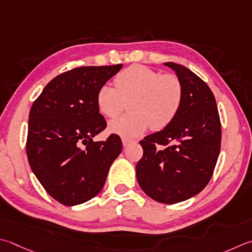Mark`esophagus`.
<instances>
[{
	"label": "esophagus",
	"instance_id": "esophagus-1",
	"mask_svg": "<svg viewBox=\"0 0 252 252\" xmlns=\"http://www.w3.org/2000/svg\"><path fill=\"white\" fill-rule=\"evenodd\" d=\"M132 143H135V140H132V139H130V137H126V136L122 137V144L125 147L132 144Z\"/></svg>",
	"mask_w": 252,
	"mask_h": 252
}]
</instances>
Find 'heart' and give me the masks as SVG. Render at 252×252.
I'll list each match as a JSON object with an SVG mask.
<instances>
[{
  "label": "heart",
  "mask_w": 252,
  "mask_h": 252,
  "mask_svg": "<svg viewBox=\"0 0 252 252\" xmlns=\"http://www.w3.org/2000/svg\"><path fill=\"white\" fill-rule=\"evenodd\" d=\"M116 88L105 84L97 92L98 110L107 118H116L130 101V115L109 123V131L122 136H139L149 126L159 131L175 120L184 101V86L174 74H161L135 64L115 78Z\"/></svg>",
  "instance_id": "1"
}]
</instances>
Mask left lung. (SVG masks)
I'll return each mask as SVG.
<instances>
[{
  "mask_svg": "<svg viewBox=\"0 0 252 252\" xmlns=\"http://www.w3.org/2000/svg\"><path fill=\"white\" fill-rule=\"evenodd\" d=\"M164 64L181 81L184 101L168 126L140 142L143 157L136 165V178L150 198L174 204L198 194L209 184L220 155L221 127L215 97L206 83L184 65Z\"/></svg>",
  "mask_w": 252,
  "mask_h": 252,
  "instance_id": "left-lung-1",
  "label": "left lung"
}]
</instances>
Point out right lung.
<instances>
[{
    "instance_id": "right-lung-1",
    "label": "right lung",
    "mask_w": 252,
    "mask_h": 252,
    "mask_svg": "<svg viewBox=\"0 0 252 252\" xmlns=\"http://www.w3.org/2000/svg\"><path fill=\"white\" fill-rule=\"evenodd\" d=\"M121 67L81 66L64 72L49 82L32 103L28 162L44 190L63 205L82 204L99 193L122 151L117 134L93 141L107 126L96 105L97 92Z\"/></svg>"
}]
</instances>
